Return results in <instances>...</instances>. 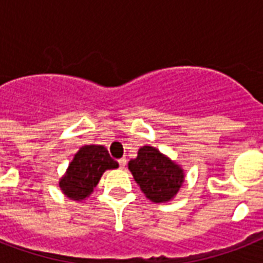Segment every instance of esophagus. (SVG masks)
I'll return each instance as SVG.
<instances>
[{"label":"esophagus","mask_w":263,"mask_h":263,"mask_svg":"<svg viewBox=\"0 0 263 263\" xmlns=\"http://www.w3.org/2000/svg\"><path fill=\"white\" fill-rule=\"evenodd\" d=\"M119 164H120V168L124 169L125 168V165H127V160H125V158H120Z\"/></svg>","instance_id":"1"}]
</instances>
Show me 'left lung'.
Returning <instances> with one entry per match:
<instances>
[{
	"mask_svg": "<svg viewBox=\"0 0 263 263\" xmlns=\"http://www.w3.org/2000/svg\"><path fill=\"white\" fill-rule=\"evenodd\" d=\"M128 169L146 198L156 203L173 199L184 183L181 166L152 146L140 147Z\"/></svg>",
	"mask_w": 263,
	"mask_h": 263,
	"instance_id": "1",
	"label": "left lung"
}]
</instances>
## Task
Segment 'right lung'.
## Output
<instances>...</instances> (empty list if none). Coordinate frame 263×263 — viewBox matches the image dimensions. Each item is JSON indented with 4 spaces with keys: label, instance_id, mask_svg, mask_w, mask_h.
<instances>
[{
    "label": "right lung",
    "instance_id": "add662e5",
    "mask_svg": "<svg viewBox=\"0 0 263 263\" xmlns=\"http://www.w3.org/2000/svg\"><path fill=\"white\" fill-rule=\"evenodd\" d=\"M116 168H119V164L103 146H83L60 179V188L69 199L82 200L94 191L105 171Z\"/></svg>",
    "mask_w": 263,
    "mask_h": 263
}]
</instances>
